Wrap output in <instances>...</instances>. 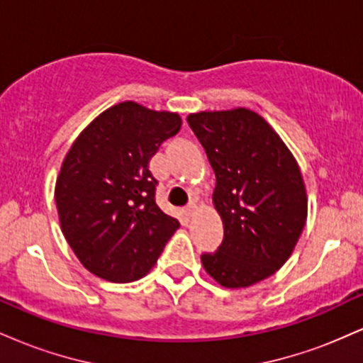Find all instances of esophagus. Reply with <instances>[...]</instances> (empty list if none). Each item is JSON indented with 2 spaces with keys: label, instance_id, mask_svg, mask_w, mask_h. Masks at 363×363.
I'll return each instance as SVG.
<instances>
[{
  "label": "esophagus",
  "instance_id": "34e87169",
  "mask_svg": "<svg viewBox=\"0 0 363 363\" xmlns=\"http://www.w3.org/2000/svg\"><path fill=\"white\" fill-rule=\"evenodd\" d=\"M194 205H189V206H187L186 208V210H184V215L187 216V218H191V216H193L194 215Z\"/></svg>",
  "mask_w": 363,
  "mask_h": 363
}]
</instances>
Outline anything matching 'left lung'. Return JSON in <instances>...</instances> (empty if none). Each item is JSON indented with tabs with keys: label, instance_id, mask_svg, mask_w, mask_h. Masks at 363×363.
I'll return each instance as SVG.
<instances>
[{
	"label": "left lung",
	"instance_id": "obj_1",
	"mask_svg": "<svg viewBox=\"0 0 363 363\" xmlns=\"http://www.w3.org/2000/svg\"><path fill=\"white\" fill-rule=\"evenodd\" d=\"M187 123L215 172L213 203L223 222L222 244L203 254V266L227 289L254 285L285 264L302 234L301 169L274 129L244 107L189 114Z\"/></svg>",
	"mask_w": 363,
	"mask_h": 363
}]
</instances>
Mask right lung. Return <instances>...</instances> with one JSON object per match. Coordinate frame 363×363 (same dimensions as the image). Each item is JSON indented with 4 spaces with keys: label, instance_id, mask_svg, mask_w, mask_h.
Wrapping results in <instances>:
<instances>
[{
    "label": "right lung",
    "instance_id": "add662e5",
    "mask_svg": "<svg viewBox=\"0 0 363 363\" xmlns=\"http://www.w3.org/2000/svg\"><path fill=\"white\" fill-rule=\"evenodd\" d=\"M181 124L176 112L121 102L91 121L65 157L54 191L61 230L95 277H145L179 228L155 203L148 164Z\"/></svg>",
    "mask_w": 363,
    "mask_h": 363
}]
</instances>
